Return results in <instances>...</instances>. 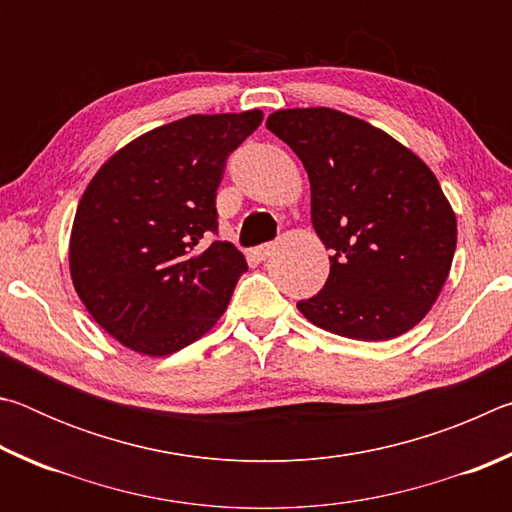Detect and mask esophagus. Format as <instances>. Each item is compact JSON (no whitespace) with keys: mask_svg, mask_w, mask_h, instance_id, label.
<instances>
[{"mask_svg":"<svg viewBox=\"0 0 512 512\" xmlns=\"http://www.w3.org/2000/svg\"><path fill=\"white\" fill-rule=\"evenodd\" d=\"M273 248H275L273 244H262V246H257V248H255V255H257L259 259H266L268 255L273 253Z\"/></svg>","mask_w":512,"mask_h":512,"instance_id":"1","label":"esophagus"}]
</instances>
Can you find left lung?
Returning <instances> with one entry per match:
<instances>
[{
    "label": "left lung",
    "instance_id": "left-lung-1",
    "mask_svg": "<svg viewBox=\"0 0 512 512\" xmlns=\"http://www.w3.org/2000/svg\"><path fill=\"white\" fill-rule=\"evenodd\" d=\"M266 128L305 164L329 277L298 309L327 332L388 341L427 316L452 268L456 216L433 171L368 121L277 110Z\"/></svg>",
    "mask_w": 512,
    "mask_h": 512
}]
</instances>
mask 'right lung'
Segmentation results:
<instances>
[{
  "label": "right lung",
  "mask_w": 512,
  "mask_h": 512,
  "mask_svg": "<svg viewBox=\"0 0 512 512\" xmlns=\"http://www.w3.org/2000/svg\"><path fill=\"white\" fill-rule=\"evenodd\" d=\"M262 112L189 115L137 137L94 173L76 207L69 273L90 316L140 354L210 332L248 264L216 235L225 160Z\"/></svg>",
  "instance_id": "add662e5"
}]
</instances>
